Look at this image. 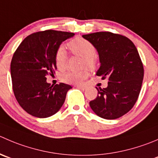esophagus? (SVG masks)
<instances>
[{"label":"esophagus","mask_w":158,"mask_h":158,"mask_svg":"<svg viewBox=\"0 0 158 158\" xmlns=\"http://www.w3.org/2000/svg\"><path fill=\"white\" fill-rule=\"evenodd\" d=\"M76 87L78 89H80L82 90L85 89V86H84V85H76Z\"/></svg>","instance_id":"esophagus-1"}]
</instances>
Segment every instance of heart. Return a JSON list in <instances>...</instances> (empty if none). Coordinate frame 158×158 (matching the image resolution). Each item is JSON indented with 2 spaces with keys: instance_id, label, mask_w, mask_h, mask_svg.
Here are the masks:
<instances>
[{
  "instance_id": "heart-1",
  "label": "heart",
  "mask_w": 158,
  "mask_h": 158,
  "mask_svg": "<svg viewBox=\"0 0 158 158\" xmlns=\"http://www.w3.org/2000/svg\"><path fill=\"white\" fill-rule=\"evenodd\" d=\"M68 47L74 55L83 58L82 67L94 69L97 65V58L96 56V48L94 45L85 38H75L68 42ZM56 65L59 70H63L66 66L68 54L65 48L60 46L56 50L55 55ZM89 75L87 69L80 72H68L63 75L62 80L66 83L80 84Z\"/></svg>"
}]
</instances>
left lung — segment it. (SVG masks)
<instances>
[{"instance_id": "left-lung-1", "label": "left lung", "mask_w": 158, "mask_h": 158, "mask_svg": "<svg viewBox=\"0 0 158 158\" xmlns=\"http://www.w3.org/2000/svg\"><path fill=\"white\" fill-rule=\"evenodd\" d=\"M99 53L101 65L96 76L109 80L98 89L89 106L96 115L114 120L130 111L138 99L143 79V65L137 48L126 36L110 31L82 35Z\"/></svg>"}]
</instances>
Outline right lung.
Listing matches in <instances>:
<instances>
[{
    "instance_id": "obj_1",
    "label": "right lung",
    "mask_w": 158,
    "mask_h": 158,
    "mask_svg": "<svg viewBox=\"0 0 158 158\" xmlns=\"http://www.w3.org/2000/svg\"><path fill=\"white\" fill-rule=\"evenodd\" d=\"M74 35L55 30L35 32L26 37L14 53L10 62L14 94L19 105L31 116L48 117L63 105L72 86L62 82L51 85L46 77L57 69L56 50Z\"/></svg>"
}]
</instances>
